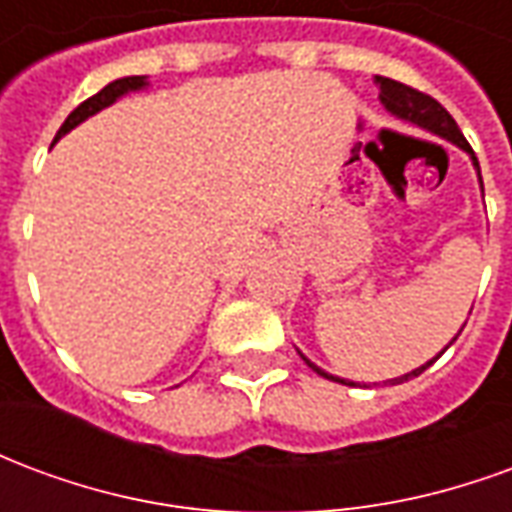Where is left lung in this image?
Returning <instances> with one entry per match:
<instances>
[{"label":"left lung","mask_w":512,"mask_h":512,"mask_svg":"<svg viewBox=\"0 0 512 512\" xmlns=\"http://www.w3.org/2000/svg\"><path fill=\"white\" fill-rule=\"evenodd\" d=\"M376 87H378V101H381V106H384L386 112L392 117H397V120H403V123H408V126H417L422 128V131H428V134L439 136V139H447V142H452L455 147H461V150H466L469 153V158H472L474 169H477V180H480V191H483V178H480V164H477V156H474V150L469 147V142H466V136L461 134V128H458V123L452 120V115L444 109V106L436 101V98H430V95L419 93V90H414V87H406V84L395 82V79H386V76H376ZM466 326V323H463ZM463 332V329H461ZM458 332V334H461ZM458 334L452 337L450 345L458 340ZM447 345V348H450ZM444 348V351H447ZM441 351V354H444ZM439 354V356H441ZM299 356L304 359V365L312 367L318 376L329 378V381H337V384H345V386H359L356 381H348V378H340V376H332V373H326V370H321V367L315 365V362H310L307 356L301 354ZM439 356H433L430 362H425V365H419L417 370H411V373H406V376H397V378H389V381H384V384H403V381H408V378L419 376V373H425Z\"/></svg>","instance_id":"8db88e82"}]
</instances>
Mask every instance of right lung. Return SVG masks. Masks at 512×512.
Instances as JSON below:
<instances>
[{"label": "right lung", "instance_id": "right-lung-1", "mask_svg": "<svg viewBox=\"0 0 512 512\" xmlns=\"http://www.w3.org/2000/svg\"><path fill=\"white\" fill-rule=\"evenodd\" d=\"M147 84H150V82H147V76H123V79H115V82H109L104 90H101V93H95L93 98H87L84 104H79L76 109H73L71 115H68V120L62 123L60 131H57V136H54V142H57V139H62V136L68 134V131H73V128L79 126V123H84L87 117L98 115L101 109H106V106H112L115 101H120L123 95L145 90Z\"/></svg>", "mask_w": 512, "mask_h": 512}]
</instances>
